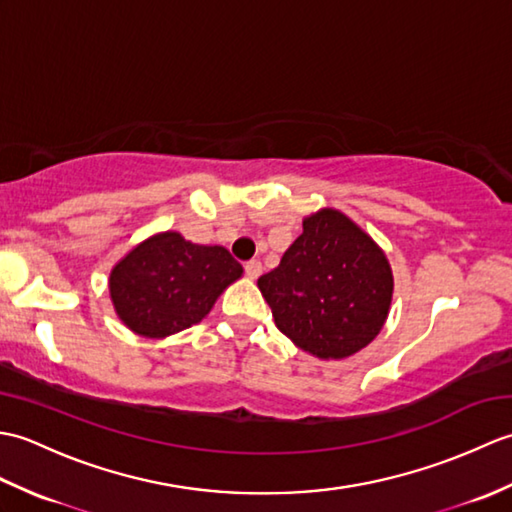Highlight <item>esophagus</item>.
I'll use <instances>...</instances> for the list:
<instances>
[{
    "label": "esophagus",
    "mask_w": 512,
    "mask_h": 512,
    "mask_svg": "<svg viewBox=\"0 0 512 512\" xmlns=\"http://www.w3.org/2000/svg\"><path fill=\"white\" fill-rule=\"evenodd\" d=\"M244 270H246L248 279H257L259 275H262V262H257V259H250V262L244 264Z\"/></svg>",
    "instance_id": "obj_1"
}]
</instances>
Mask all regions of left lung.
<instances>
[{"instance_id": "8db88e82", "label": "left lung", "mask_w": 512, "mask_h": 512, "mask_svg": "<svg viewBox=\"0 0 512 512\" xmlns=\"http://www.w3.org/2000/svg\"><path fill=\"white\" fill-rule=\"evenodd\" d=\"M288 339L325 361L363 350L383 330L394 275L383 250L336 209L303 220L275 270L257 279Z\"/></svg>"}]
</instances>
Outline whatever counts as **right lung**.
Returning <instances> with one entry per match:
<instances>
[{
	"mask_svg": "<svg viewBox=\"0 0 512 512\" xmlns=\"http://www.w3.org/2000/svg\"><path fill=\"white\" fill-rule=\"evenodd\" d=\"M242 273L224 246L191 244L165 231L140 242L112 268L110 297L129 330L165 339L200 323Z\"/></svg>",
	"mask_w": 512,
	"mask_h": 512,
	"instance_id": "right-lung-1",
	"label": "right lung"
}]
</instances>
